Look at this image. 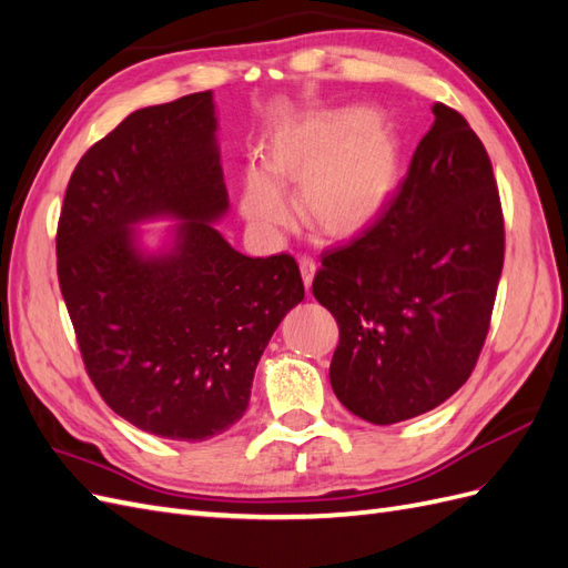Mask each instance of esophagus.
<instances>
[{
	"label": "esophagus",
	"instance_id": "esophagus-1",
	"mask_svg": "<svg viewBox=\"0 0 568 568\" xmlns=\"http://www.w3.org/2000/svg\"><path fill=\"white\" fill-rule=\"evenodd\" d=\"M298 265H301V274H303V282H305V286L311 288V284H313V280H315V272H317L315 257H311V255H301V257H298Z\"/></svg>",
	"mask_w": 568,
	"mask_h": 568
}]
</instances>
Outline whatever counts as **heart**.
Wrapping results in <instances>:
<instances>
[{
  "mask_svg": "<svg viewBox=\"0 0 568 568\" xmlns=\"http://www.w3.org/2000/svg\"><path fill=\"white\" fill-rule=\"evenodd\" d=\"M393 136L372 113H322L284 132L270 151V173L248 168L242 209L251 232L280 242L296 225V203L284 184H301V209L313 227L348 236L382 213L395 182Z\"/></svg>",
  "mask_w": 568,
  "mask_h": 568,
  "instance_id": "heart-1",
  "label": "heart"
}]
</instances>
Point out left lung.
<instances>
[{
	"label": "left lung",
	"instance_id": "1",
	"mask_svg": "<svg viewBox=\"0 0 568 568\" xmlns=\"http://www.w3.org/2000/svg\"><path fill=\"white\" fill-rule=\"evenodd\" d=\"M434 115L382 215L324 251L313 280L338 324L332 388L372 424L424 415L469 379L503 274L488 151L455 109L436 104Z\"/></svg>",
	"mask_w": 568,
	"mask_h": 568
}]
</instances>
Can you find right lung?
<instances>
[{
	"mask_svg": "<svg viewBox=\"0 0 568 568\" xmlns=\"http://www.w3.org/2000/svg\"><path fill=\"white\" fill-rule=\"evenodd\" d=\"M211 92L130 113L75 165L57 230L59 286L84 369L146 434L205 440L242 419L270 336L305 296L294 255L248 257L211 225L227 211ZM173 214L146 256L131 225Z\"/></svg>",
	"mask_w": 568,
	"mask_h": 568,
	"instance_id": "add662e5",
	"label": "right lung"
}]
</instances>
